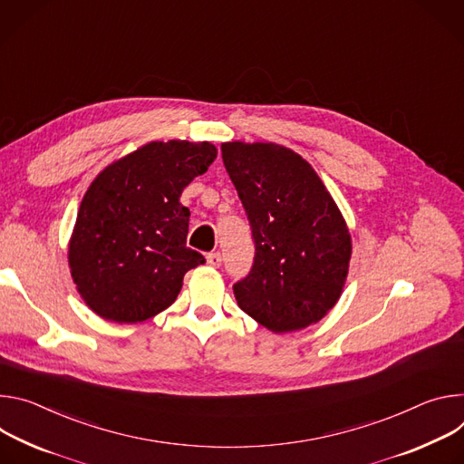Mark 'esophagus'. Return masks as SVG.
Segmentation results:
<instances>
[{
  "instance_id": "1",
  "label": "esophagus",
  "mask_w": 464,
  "mask_h": 464,
  "mask_svg": "<svg viewBox=\"0 0 464 464\" xmlns=\"http://www.w3.org/2000/svg\"><path fill=\"white\" fill-rule=\"evenodd\" d=\"M206 262H208L210 267H219L221 262H223V258H221L219 252H210L208 256H206Z\"/></svg>"
}]
</instances>
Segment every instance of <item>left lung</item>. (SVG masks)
Wrapping results in <instances>:
<instances>
[{
	"mask_svg": "<svg viewBox=\"0 0 464 464\" xmlns=\"http://www.w3.org/2000/svg\"><path fill=\"white\" fill-rule=\"evenodd\" d=\"M221 152L256 246L250 273L234 284L237 305L275 334L319 323L343 293L352 256L335 200L284 145L227 141Z\"/></svg>",
	"mask_w": 464,
	"mask_h": 464,
	"instance_id": "8db88e82",
	"label": "left lung"
}]
</instances>
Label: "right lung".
Returning a JSON list of instances; mask_svg holds the SVG:
<instances>
[{"instance_id": "right-lung-1", "label": "right lung", "mask_w": 464, "mask_h": 464, "mask_svg": "<svg viewBox=\"0 0 464 464\" xmlns=\"http://www.w3.org/2000/svg\"><path fill=\"white\" fill-rule=\"evenodd\" d=\"M216 157L210 141H150L95 177L68 246L72 278L93 314L132 324L175 302L184 275L204 264L186 246L180 195Z\"/></svg>"}]
</instances>
